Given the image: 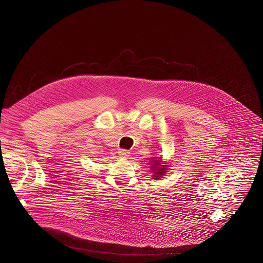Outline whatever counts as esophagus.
Returning <instances> with one entry per match:
<instances>
[{
    "mask_svg": "<svg viewBox=\"0 0 263 263\" xmlns=\"http://www.w3.org/2000/svg\"><path fill=\"white\" fill-rule=\"evenodd\" d=\"M119 155L123 157V158H127V157H129L130 156V152L128 151V150H126V149H120L119 150Z\"/></svg>",
    "mask_w": 263,
    "mask_h": 263,
    "instance_id": "obj_1",
    "label": "esophagus"
}]
</instances>
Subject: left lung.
Listing matches in <instances>:
<instances>
[{
  "label": "left lung",
  "instance_id": "1",
  "mask_svg": "<svg viewBox=\"0 0 263 263\" xmlns=\"http://www.w3.org/2000/svg\"><path fill=\"white\" fill-rule=\"evenodd\" d=\"M152 167H151V169H152V171H154L155 172V175H154V179H158V178H161L162 175L166 172L165 170V165H160V161L159 160H154L153 163H152ZM161 165L162 167H160V166Z\"/></svg>",
  "mask_w": 263,
  "mask_h": 263
}]
</instances>
